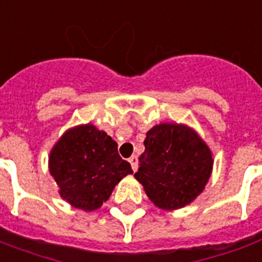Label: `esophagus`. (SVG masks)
Masks as SVG:
<instances>
[{"label":"esophagus","instance_id":"34e87169","mask_svg":"<svg viewBox=\"0 0 262 262\" xmlns=\"http://www.w3.org/2000/svg\"><path fill=\"white\" fill-rule=\"evenodd\" d=\"M129 164H131V167H133L134 171L138 170V157L137 156H133L129 157Z\"/></svg>","mask_w":262,"mask_h":262}]
</instances>
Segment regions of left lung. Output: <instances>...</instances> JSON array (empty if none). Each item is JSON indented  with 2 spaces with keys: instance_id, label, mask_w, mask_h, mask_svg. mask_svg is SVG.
<instances>
[{
  "instance_id": "1",
  "label": "left lung",
  "mask_w": 262,
  "mask_h": 262,
  "mask_svg": "<svg viewBox=\"0 0 262 262\" xmlns=\"http://www.w3.org/2000/svg\"><path fill=\"white\" fill-rule=\"evenodd\" d=\"M144 152L134 177L147 198L165 211L183 208L202 193L212 173L208 144L193 128L179 123H160L148 129Z\"/></svg>"
}]
</instances>
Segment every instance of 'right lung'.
<instances>
[{
  "mask_svg": "<svg viewBox=\"0 0 262 262\" xmlns=\"http://www.w3.org/2000/svg\"><path fill=\"white\" fill-rule=\"evenodd\" d=\"M48 169L60 198L82 211L98 210L120 180L133 173L119 156L118 143L91 123L64 131L50 151Z\"/></svg>",
  "mask_w": 262,
  "mask_h": 262,
  "instance_id": "add662e5",
  "label": "right lung"
}]
</instances>
